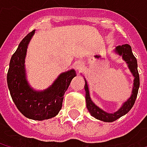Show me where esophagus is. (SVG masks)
Here are the masks:
<instances>
[{
  "label": "esophagus",
  "instance_id": "34e87169",
  "mask_svg": "<svg viewBox=\"0 0 147 147\" xmlns=\"http://www.w3.org/2000/svg\"><path fill=\"white\" fill-rule=\"evenodd\" d=\"M82 68H83V64L82 62L77 61L75 63V69L76 71H80V70H82Z\"/></svg>",
  "mask_w": 147,
  "mask_h": 147
}]
</instances>
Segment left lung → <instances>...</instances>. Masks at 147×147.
I'll return each mask as SVG.
<instances>
[{
  "label": "left lung",
  "mask_w": 147,
  "mask_h": 147,
  "mask_svg": "<svg viewBox=\"0 0 147 147\" xmlns=\"http://www.w3.org/2000/svg\"><path fill=\"white\" fill-rule=\"evenodd\" d=\"M114 53H117L118 56L122 57L123 60L126 62L130 72L134 76V83H133L131 95L125 102L122 105V106L117 111L112 112V113L106 112L93 102V100H91L90 94H89V88H88L87 80L84 78V80H85L84 89H85V93H86L85 99H86L87 108H88V111L92 117H94V118H96L98 120L105 122V123L114 122L117 119H118L121 117L127 114L131 110L135 102V100H136V97L138 94L139 87H140V76H139V73H138L137 59L133 54L131 47L129 44L118 46L115 48Z\"/></svg>",
  "instance_id": "1"
}]
</instances>
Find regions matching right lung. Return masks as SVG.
<instances>
[{"label":"right lung","mask_w":147,"mask_h":147,"mask_svg":"<svg viewBox=\"0 0 147 147\" xmlns=\"http://www.w3.org/2000/svg\"><path fill=\"white\" fill-rule=\"evenodd\" d=\"M36 30L29 33L13 54L7 72V86L18 111L27 118L43 121L54 117L62 108L64 94L76 76L71 69L63 72L43 90L33 88L27 80L25 57L28 45Z\"/></svg>","instance_id":"1"}]
</instances>
